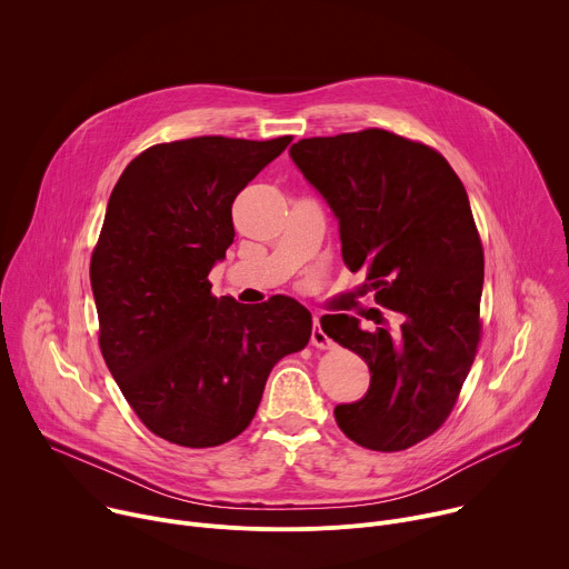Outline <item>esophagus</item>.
Wrapping results in <instances>:
<instances>
[{
  "label": "esophagus",
  "mask_w": 569,
  "mask_h": 569,
  "mask_svg": "<svg viewBox=\"0 0 569 569\" xmlns=\"http://www.w3.org/2000/svg\"><path fill=\"white\" fill-rule=\"evenodd\" d=\"M310 342H312L315 347H319V349H333V347H336V342L327 336V331L321 329L319 317L312 319V338H310Z\"/></svg>",
  "instance_id": "obj_1"
}]
</instances>
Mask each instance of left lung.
<instances>
[{"mask_svg":"<svg viewBox=\"0 0 569 569\" xmlns=\"http://www.w3.org/2000/svg\"><path fill=\"white\" fill-rule=\"evenodd\" d=\"M290 157L336 213L349 270L402 319L365 331L351 315L321 317L371 371L336 421L362 448H410L443 426L479 345L483 250L466 189L435 148L380 128L301 139Z\"/></svg>","mask_w":569,"mask_h":569,"instance_id":"8db88e82","label":"left lung"}]
</instances>
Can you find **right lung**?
Instances as JSON below:
<instances>
[{
    "mask_svg": "<svg viewBox=\"0 0 569 569\" xmlns=\"http://www.w3.org/2000/svg\"><path fill=\"white\" fill-rule=\"evenodd\" d=\"M292 137H193L134 157L112 189L90 263L106 365L141 423L187 448L246 430L272 367L301 351L310 312L274 295L213 297L233 242L231 204Z\"/></svg>",
    "mask_w": 569,
    "mask_h": 569,
    "instance_id": "obj_1",
    "label": "right lung"
}]
</instances>
